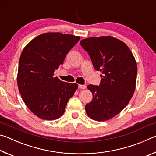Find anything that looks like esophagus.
<instances>
[{"label": "esophagus", "mask_w": 156, "mask_h": 156, "mask_svg": "<svg viewBox=\"0 0 156 156\" xmlns=\"http://www.w3.org/2000/svg\"><path fill=\"white\" fill-rule=\"evenodd\" d=\"M78 88L80 89H84L86 88L85 85H83V84H79L78 85Z\"/></svg>", "instance_id": "esophagus-1"}]
</instances>
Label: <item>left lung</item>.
I'll return each instance as SVG.
<instances>
[{"instance_id": "1", "label": "left lung", "mask_w": 156, "mask_h": 156, "mask_svg": "<svg viewBox=\"0 0 156 156\" xmlns=\"http://www.w3.org/2000/svg\"><path fill=\"white\" fill-rule=\"evenodd\" d=\"M80 44L102 73L99 86H87L93 99L85 105L86 113L94 120H108L125 109L135 91V58L125 43L110 36L91 37Z\"/></svg>"}]
</instances>
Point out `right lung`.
<instances>
[{"instance_id":"1","label":"right lung","mask_w":156,"mask_h":156,"mask_svg":"<svg viewBox=\"0 0 156 156\" xmlns=\"http://www.w3.org/2000/svg\"><path fill=\"white\" fill-rule=\"evenodd\" d=\"M80 37L59 32L44 33L31 40L21 53L17 83L25 104L43 120L59 118L68 100L78 89L76 83L62 82L54 72Z\"/></svg>"}]
</instances>
